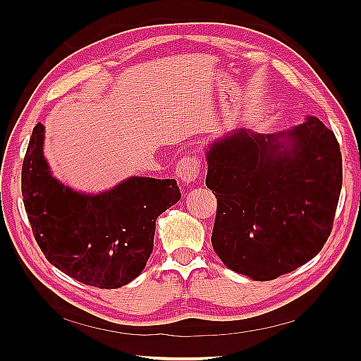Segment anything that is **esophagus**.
Instances as JSON below:
<instances>
[{"instance_id": "obj_1", "label": "esophagus", "mask_w": 361, "mask_h": 361, "mask_svg": "<svg viewBox=\"0 0 361 361\" xmlns=\"http://www.w3.org/2000/svg\"><path fill=\"white\" fill-rule=\"evenodd\" d=\"M176 178L180 179L185 185H190L197 180L202 173V159L194 155H187L178 161Z\"/></svg>"}]
</instances>
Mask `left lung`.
I'll use <instances>...</instances> for the list:
<instances>
[{"label": "left lung", "instance_id": "8db88e82", "mask_svg": "<svg viewBox=\"0 0 361 361\" xmlns=\"http://www.w3.org/2000/svg\"><path fill=\"white\" fill-rule=\"evenodd\" d=\"M206 159V187L216 197L211 241L227 268L268 281L319 253L343 174L337 138L318 117L272 135L238 129Z\"/></svg>", "mask_w": 361, "mask_h": 361}]
</instances>
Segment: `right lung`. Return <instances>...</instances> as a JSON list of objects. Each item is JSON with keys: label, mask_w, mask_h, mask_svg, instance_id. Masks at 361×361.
Returning <instances> with one entry per match:
<instances>
[{"label": "right lung", "mask_w": 361, "mask_h": 361, "mask_svg": "<svg viewBox=\"0 0 361 361\" xmlns=\"http://www.w3.org/2000/svg\"><path fill=\"white\" fill-rule=\"evenodd\" d=\"M43 130L42 123L32 129L20 178L37 245L49 264L84 285H128L154 250L157 218L180 199L178 182L134 176L97 195L76 192L51 174Z\"/></svg>", "instance_id": "add662e5"}]
</instances>
